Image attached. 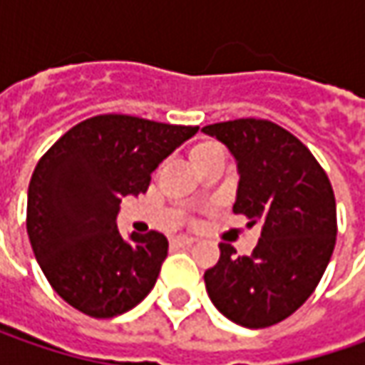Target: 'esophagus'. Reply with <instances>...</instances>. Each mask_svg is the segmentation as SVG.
<instances>
[{"label": "esophagus", "mask_w": 365, "mask_h": 365, "mask_svg": "<svg viewBox=\"0 0 365 365\" xmlns=\"http://www.w3.org/2000/svg\"><path fill=\"white\" fill-rule=\"evenodd\" d=\"M192 244H195V240H192V237H187V235H178V237L173 240V245H175V247H185V245Z\"/></svg>", "instance_id": "esophagus-1"}]
</instances>
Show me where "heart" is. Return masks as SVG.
<instances>
[{
    "mask_svg": "<svg viewBox=\"0 0 365 365\" xmlns=\"http://www.w3.org/2000/svg\"><path fill=\"white\" fill-rule=\"evenodd\" d=\"M219 150H221V148H219V144H215V142H197V144L189 150V158L190 162L199 168L211 154H215Z\"/></svg>",
    "mask_w": 365,
    "mask_h": 365,
    "instance_id": "heart-1",
    "label": "heart"
}]
</instances>
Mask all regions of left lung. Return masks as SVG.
I'll return each mask as SVG.
<instances>
[{
    "label": "left lung",
    "instance_id": "8db88e82",
    "mask_svg": "<svg viewBox=\"0 0 365 365\" xmlns=\"http://www.w3.org/2000/svg\"><path fill=\"white\" fill-rule=\"evenodd\" d=\"M203 132L225 144L237 164L233 213L250 219L247 225H262L250 256L219 244V262L205 272L207 294L233 323L270 327L313 294L329 264L335 195L309 148L272 121H223Z\"/></svg>",
    "mask_w": 365,
    "mask_h": 365
}]
</instances>
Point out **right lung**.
I'll return each mask as SVG.
<instances>
[{
	"instance_id": "1",
	"label": "right lung",
	"mask_w": 365,
	"mask_h": 365,
	"mask_svg": "<svg viewBox=\"0 0 365 365\" xmlns=\"http://www.w3.org/2000/svg\"><path fill=\"white\" fill-rule=\"evenodd\" d=\"M132 115H97L77 123L36 164L26 227L50 287L95 319L133 309L156 284L168 254L158 232L123 237V197L146 192L150 175L197 133Z\"/></svg>"
}]
</instances>
